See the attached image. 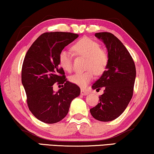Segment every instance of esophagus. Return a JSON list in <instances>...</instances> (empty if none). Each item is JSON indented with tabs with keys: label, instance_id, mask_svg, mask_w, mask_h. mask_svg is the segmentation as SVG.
<instances>
[{
	"label": "esophagus",
	"instance_id": "1",
	"mask_svg": "<svg viewBox=\"0 0 154 154\" xmlns=\"http://www.w3.org/2000/svg\"><path fill=\"white\" fill-rule=\"evenodd\" d=\"M90 92H88V91L87 90H85L83 89H82L81 91V95H83V96H86V95H88Z\"/></svg>",
	"mask_w": 154,
	"mask_h": 154
}]
</instances>
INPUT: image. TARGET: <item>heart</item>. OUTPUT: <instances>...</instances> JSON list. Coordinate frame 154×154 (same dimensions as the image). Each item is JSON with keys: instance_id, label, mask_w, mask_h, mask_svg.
Returning a JSON list of instances; mask_svg holds the SVG:
<instances>
[{"instance_id": "heart-1", "label": "heart", "mask_w": 154, "mask_h": 154, "mask_svg": "<svg viewBox=\"0 0 154 154\" xmlns=\"http://www.w3.org/2000/svg\"><path fill=\"white\" fill-rule=\"evenodd\" d=\"M73 50L79 56L85 57V72H76L69 77L72 83L85 88L93 79L94 73H103L108 66L109 57L106 51L100 48L99 43L88 37L79 40L73 46ZM59 64L64 71L70 72L73 68V55L69 51H62L59 55Z\"/></svg>"}]
</instances>
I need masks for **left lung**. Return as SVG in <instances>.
Returning <instances> with one entry per match:
<instances>
[{
	"instance_id": "8db88e82",
	"label": "left lung",
	"mask_w": 154,
	"mask_h": 154,
	"mask_svg": "<svg viewBox=\"0 0 154 154\" xmlns=\"http://www.w3.org/2000/svg\"><path fill=\"white\" fill-rule=\"evenodd\" d=\"M95 37L106 45L109 61L106 71L92 86L93 90L103 88L104 91L90 113L99 121L110 122L123 113L131 100L136 70L130 53L114 35L98 32Z\"/></svg>"
}]
</instances>
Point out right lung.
I'll list each match as a JSON object with an SVG mask.
<instances>
[{"instance_id":"obj_1","label":"right lung","mask_w":154,"mask_h":154,"mask_svg":"<svg viewBox=\"0 0 154 154\" xmlns=\"http://www.w3.org/2000/svg\"><path fill=\"white\" fill-rule=\"evenodd\" d=\"M78 37L72 32L44 33L32 44L24 58L21 82L29 110L44 123L54 124L64 119L72 100L81 94L79 86L66 81L59 64L60 53ZM57 82L64 85L55 93L52 88Z\"/></svg>"}]
</instances>
